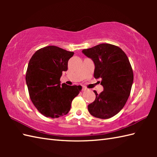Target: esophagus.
<instances>
[{"label": "esophagus", "instance_id": "34e87169", "mask_svg": "<svg viewBox=\"0 0 157 157\" xmlns=\"http://www.w3.org/2000/svg\"><path fill=\"white\" fill-rule=\"evenodd\" d=\"M88 90V89L87 88H86V87H83V88H82V90H83V91Z\"/></svg>", "mask_w": 157, "mask_h": 157}]
</instances>
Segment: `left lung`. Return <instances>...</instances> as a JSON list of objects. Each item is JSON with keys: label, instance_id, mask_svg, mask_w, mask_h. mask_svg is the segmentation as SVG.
Instances as JSON below:
<instances>
[{"label": "left lung", "instance_id": "8db88e82", "mask_svg": "<svg viewBox=\"0 0 157 157\" xmlns=\"http://www.w3.org/2000/svg\"><path fill=\"white\" fill-rule=\"evenodd\" d=\"M94 63V78H101L104 90L101 94L94 91L95 101L88 106L95 117L109 119L121 111L131 92L134 73L125 53L119 47L101 44L82 51Z\"/></svg>", "mask_w": 157, "mask_h": 157}]
</instances>
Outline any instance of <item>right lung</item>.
<instances>
[{
  "label": "right lung",
  "instance_id": "1",
  "mask_svg": "<svg viewBox=\"0 0 157 157\" xmlns=\"http://www.w3.org/2000/svg\"><path fill=\"white\" fill-rule=\"evenodd\" d=\"M73 54L57 46H48L38 50L29 60L25 75L29 97L46 117L58 118L67 114L73 99L82 90L81 86L61 85L60 81Z\"/></svg>",
  "mask_w": 157,
  "mask_h": 157
}]
</instances>
